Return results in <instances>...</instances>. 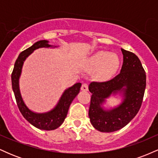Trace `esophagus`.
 <instances>
[{
  "label": "esophagus",
  "instance_id": "esophagus-1",
  "mask_svg": "<svg viewBox=\"0 0 158 158\" xmlns=\"http://www.w3.org/2000/svg\"><path fill=\"white\" fill-rule=\"evenodd\" d=\"M81 90H84V91H86V90H88V85L87 83H84L81 85Z\"/></svg>",
  "mask_w": 158,
  "mask_h": 158
}]
</instances>
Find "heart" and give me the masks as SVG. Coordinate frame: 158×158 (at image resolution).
Segmentation results:
<instances>
[{"mask_svg": "<svg viewBox=\"0 0 158 158\" xmlns=\"http://www.w3.org/2000/svg\"><path fill=\"white\" fill-rule=\"evenodd\" d=\"M89 65L92 69H98L96 76L99 79H108L115 73L119 66V59L115 54L107 51L97 52L90 58Z\"/></svg>", "mask_w": 158, "mask_h": 158, "instance_id": "heart-1", "label": "heart"}]
</instances>
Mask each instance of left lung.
<instances>
[{"label":"left lung","instance_id":"1","mask_svg":"<svg viewBox=\"0 0 158 158\" xmlns=\"http://www.w3.org/2000/svg\"><path fill=\"white\" fill-rule=\"evenodd\" d=\"M123 63L120 73L105 81H92V94L88 111L90 121L96 129L113 132L126 126L138 113L142 105L146 85L145 70L139 58L133 52L121 49ZM122 93L123 101L117 108L106 111L101 107L112 93Z\"/></svg>","mask_w":158,"mask_h":158}]
</instances>
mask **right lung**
Listing matches in <instances>:
<instances>
[{"mask_svg":"<svg viewBox=\"0 0 158 158\" xmlns=\"http://www.w3.org/2000/svg\"><path fill=\"white\" fill-rule=\"evenodd\" d=\"M51 45L48 44V41L41 40L37 41L30 48L23 50L19 54L16 59L13 70L12 73V86L17 102L18 107L23 117L32 126L39 129L54 130L59 128L64 122L68 111L73 99L79 93L81 88V83L78 82L72 87L67 89L61 96L60 100L56 108L50 112L45 114H36L29 109L23 102L19 90V79L21 73V68L26 58L31 54L34 50L40 48H50Z\"/></svg>","mask_w":158,"mask_h":158,"instance_id":"obj_1","label":"right lung"}]
</instances>
